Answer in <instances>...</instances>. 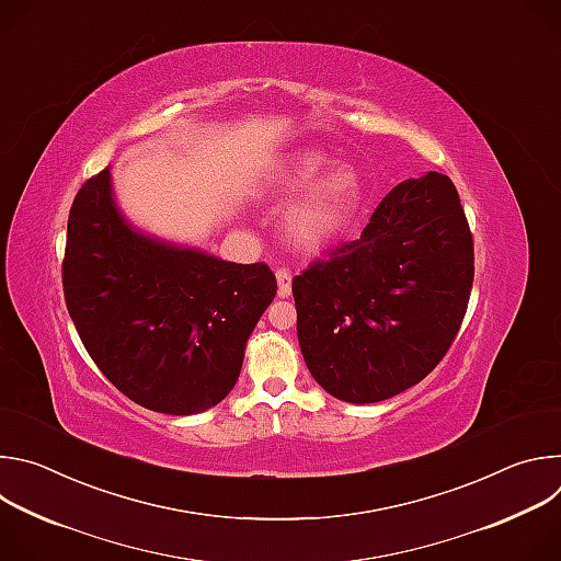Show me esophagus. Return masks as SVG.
Instances as JSON below:
<instances>
[{"label":"esophagus","mask_w":561,"mask_h":561,"mask_svg":"<svg viewBox=\"0 0 561 561\" xmlns=\"http://www.w3.org/2000/svg\"><path fill=\"white\" fill-rule=\"evenodd\" d=\"M275 277H277V295L282 299L290 297V293H293V273L288 268H277Z\"/></svg>","instance_id":"34e87169"}]
</instances>
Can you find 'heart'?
<instances>
[{"instance_id": "b5f03b06", "label": "heart", "mask_w": 561, "mask_h": 561, "mask_svg": "<svg viewBox=\"0 0 561 561\" xmlns=\"http://www.w3.org/2000/svg\"><path fill=\"white\" fill-rule=\"evenodd\" d=\"M329 157L319 150L293 154L273 175L268 191L275 197L301 193L284 215V232L301 251H319L344 230L362 202V182L351 167H337L324 176Z\"/></svg>"}]
</instances>
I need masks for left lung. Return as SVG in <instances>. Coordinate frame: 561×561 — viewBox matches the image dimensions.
<instances>
[{"instance_id": "8db88e82", "label": "left lung", "mask_w": 561, "mask_h": 561, "mask_svg": "<svg viewBox=\"0 0 561 561\" xmlns=\"http://www.w3.org/2000/svg\"><path fill=\"white\" fill-rule=\"evenodd\" d=\"M474 277L472 234L442 173L397 184L353 242L293 279L304 362L333 397L373 404L448 353Z\"/></svg>"}]
</instances>
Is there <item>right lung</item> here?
<instances>
[{
    "mask_svg": "<svg viewBox=\"0 0 561 561\" xmlns=\"http://www.w3.org/2000/svg\"><path fill=\"white\" fill-rule=\"evenodd\" d=\"M61 284L98 368L135 404L167 415L202 413L232 390L277 293L264 262H224L135 228L108 169L70 206Z\"/></svg>",
    "mask_w": 561,
    "mask_h": 561,
    "instance_id": "1",
    "label": "right lung"
}]
</instances>
